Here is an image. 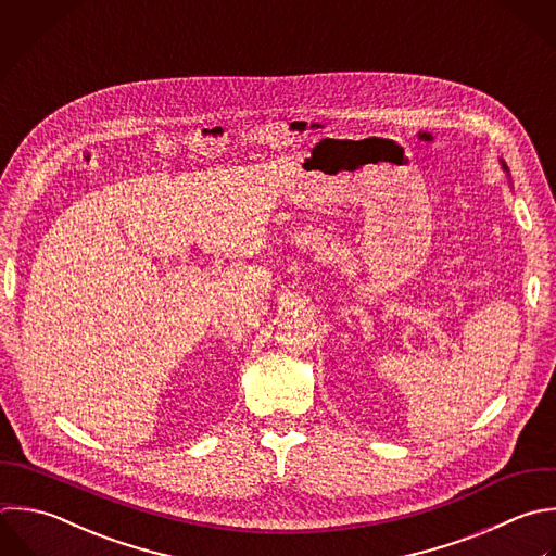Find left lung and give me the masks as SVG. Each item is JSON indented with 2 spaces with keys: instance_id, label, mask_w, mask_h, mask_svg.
<instances>
[{
  "instance_id": "1",
  "label": "left lung",
  "mask_w": 556,
  "mask_h": 556,
  "mask_svg": "<svg viewBox=\"0 0 556 556\" xmlns=\"http://www.w3.org/2000/svg\"><path fill=\"white\" fill-rule=\"evenodd\" d=\"M502 167H504V172H506V174H508V167H506V165H504V163H502Z\"/></svg>"
}]
</instances>
